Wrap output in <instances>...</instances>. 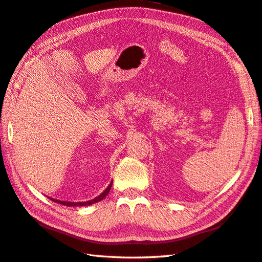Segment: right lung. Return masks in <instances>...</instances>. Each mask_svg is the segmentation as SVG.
<instances>
[{
	"instance_id": "obj_1",
	"label": "right lung",
	"mask_w": 262,
	"mask_h": 262,
	"mask_svg": "<svg viewBox=\"0 0 262 262\" xmlns=\"http://www.w3.org/2000/svg\"><path fill=\"white\" fill-rule=\"evenodd\" d=\"M111 186H112V182L109 184V186H107L103 192H102L99 196L94 198L93 200H90V201H85V202H70V201H60V200H56V199H52L50 198V200H52L53 202L55 203H60L62 204V206H67V207H85V206H91V204H94L96 202L101 201V200H103L107 194H109L110 189H111Z\"/></svg>"
}]
</instances>
